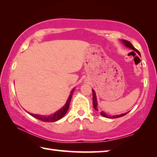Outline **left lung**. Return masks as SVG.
<instances>
[{
    "label": "left lung",
    "mask_w": 157,
    "mask_h": 157,
    "mask_svg": "<svg viewBox=\"0 0 157 157\" xmlns=\"http://www.w3.org/2000/svg\"><path fill=\"white\" fill-rule=\"evenodd\" d=\"M123 42H124V44L126 45V46H127V47H128V48H132L133 51H136V52H137V53H139V55H140V53H139V51L138 50H137V49L135 48L133 46V45H132V44H131V43H130L129 41H128V40H123ZM92 91H93V105H94V109H95L96 111H98V107H97L98 104H97V101H96V94H95V92H94V90H92ZM127 113H128V112H127ZM127 113H121V114H120V115H116V116H112V117H111V116L107 115V114H106V113H105L104 112H102V111H101V115L103 116V117H104L110 118V119H116V118H119V117H123V116L126 115Z\"/></svg>",
    "instance_id": "1"
}]
</instances>
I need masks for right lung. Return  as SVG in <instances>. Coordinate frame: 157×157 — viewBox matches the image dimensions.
I'll return each mask as SVG.
<instances>
[{"label":"right lung","instance_id":"right-lung-1","mask_svg":"<svg viewBox=\"0 0 157 157\" xmlns=\"http://www.w3.org/2000/svg\"><path fill=\"white\" fill-rule=\"evenodd\" d=\"M73 91L74 90H72L71 93L69 97H68L67 101H66V104L64 105V106L63 108L60 109L58 111H56L55 113L51 115V116H40V115H38V114H33V113H29L30 115H31L32 117L36 118V119L40 120L42 121H45V122H54L58 120H59L60 119H61L62 117H63L64 115L66 114V112H67L68 108H69V104L71 102V96L73 94Z\"/></svg>","mask_w":157,"mask_h":157}]
</instances>
